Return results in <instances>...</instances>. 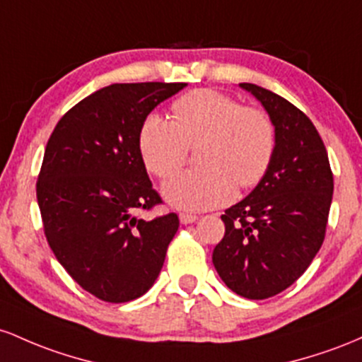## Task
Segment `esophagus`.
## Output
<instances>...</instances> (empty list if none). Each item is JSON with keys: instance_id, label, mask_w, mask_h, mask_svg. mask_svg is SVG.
I'll list each match as a JSON object with an SVG mask.
<instances>
[{"instance_id": "esophagus-1", "label": "esophagus", "mask_w": 362, "mask_h": 362, "mask_svg": "<svg viewBox=\"0 0 362 362\" xmlns=\"http://www.w3.org/2000/svg\"><path fill=\"white\" fill-rule=\"evenodd\" d=\"M198 218V215L194 214H188V212H181L180 214V221L181 224H192V222H194Z\"/></svg>"}]
</instances>
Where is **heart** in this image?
I'll list each match as a JSON object with an SVG mask.
<instances>
[{
  "mask_svg": "<svg viewBox=\"0 0 362 362\" xmlns=\"http://www.w3.org/2000/svg\"><path fill=\"white\" fill-rule=\"evenodd\" d=\"M173 121L150 115L141 123L138 147L153 176L168 180L197 148L202 168L186 170L164 186L173 206L206 210L224 205L234 188L257 186L274 160L277 135L265 111L226 93L202 88L186 93L170 105Z\"/></svg>",
  "mask_w": 362,
  "mask_h": 362,
  "instance_id": "1",
  "label": "heart"
}]
</instances>
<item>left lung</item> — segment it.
Instances as JSON below:
<instances>
[{
    "label": "left lung",
    "instance_id": "8db88e82",
    "mask_svg": "<svg viewBox=\"0 0 362 362\" xmlns=\"http://www.w3.org/2000/svg\"><path fill=\"white\" fill-rule=\"evenodd\" d=\"M274 121L277 145L269 173L222 215L226 234L212 262L224 284L247 299L291 287L323 245L334 194L325 144L301 109L255 83H239Z\"/></svg>",
    "mask_w": 362,
    "mask_h": 362
}]
</instances>
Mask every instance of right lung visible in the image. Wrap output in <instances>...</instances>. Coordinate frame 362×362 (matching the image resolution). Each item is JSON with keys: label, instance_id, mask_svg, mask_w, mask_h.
<instances>
[{"label": "right lung", "instance_id": "add662e5", "mask_svg": "<svg viewBox=\"0 0 362 362\" xmlns=\"http://www.w3.org/2000/svg\"><path fill=\"white\" fill-rule=\"evenodd\" d=\"M186 83H112L75 104L47 140L37 177L44 235L82 289L128 303L153 286L180 218L160 205L138 147L141 123Z\"/></svg>", "mask_w": 362, "mask_h": 362}]
</instances>
